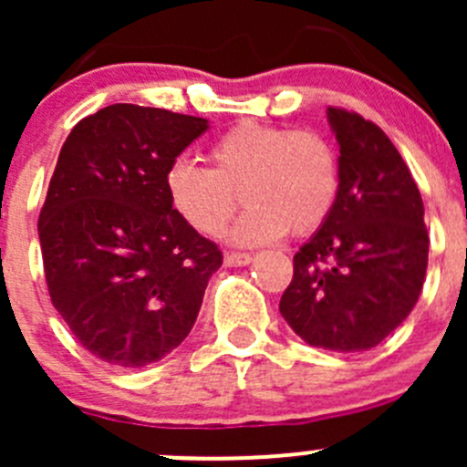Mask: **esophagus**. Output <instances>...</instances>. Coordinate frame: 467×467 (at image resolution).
<instances>
[{"mask_svg": "<svg viewBox=\"0 0 467 467\" xmlns=\"http://www.w3.org/2000/svg\"><path fill=\"white\" fill-rule=\"evenodd\" d=\"M251 262L253 255H248V253H228V255L223 257L225 266H246V264Z\"/></svg>", "mask_w": 467, "mask_h": 467, "instance_id": "obj_1", "label": "esophagus"}]
</instances>
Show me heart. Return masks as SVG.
<instances>
[{
	"label": "heart",
	"instance_id": "obj_1",
	"mask_svg": "<svg viewBox=\"0 0 467 467\" xmlns=\"http://www.w3.org/2000/svg\"><path fill=\"white\" fill-rule=\"evenodd\" d=\"M210 169L176 160L164 187L173 212L205 237H219L237 210L248 205L230 233L239 246L271 244L291 230L309 234L327 221L338 199V158L314 130L244 119L207 150Z\"/></svg>",
	"mask_w": 467,
	"mask_h": 467
}]
</instances>
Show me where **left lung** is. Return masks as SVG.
I'll list each match as a JSON object with an SVG mask.
<instances>
[{
  "mask_svg": "<svg viewBox=\"0 0 467 467\" xmlns=\"http://www.w3.org/2000/svg\"><path fill=\"white\" fill-rule=\"evenodd\" d=\"M338 144V199L294 255L280 314L309 346H379L422 291L430 237L411 171L393 142L357 112L327 108Z\"/></svg>",
  "mask_w": 467,
  "mask_h": 467,
  "instance_id": "obj_1",
  "label": "left lung"
}]
</instances>
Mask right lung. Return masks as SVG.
Segmentation results:
<instances>
[{"label": "right lung", "mask_w": 467, "mask_h": 467, "mask_svg": "<svg viewBox=\"0 0 467 467\" xmlns=\"http://www.w3.org/2000/svg\"><path fill=\"white\" fill-rule=\"evenodd\" d=\"M203 117L115 103L78 121L37 219L54 307L86 350L144 368L194 327L223 255L169 203L164 176Z\"/></svg>", "instance_id": "right-lung-1"}]
</instances>
